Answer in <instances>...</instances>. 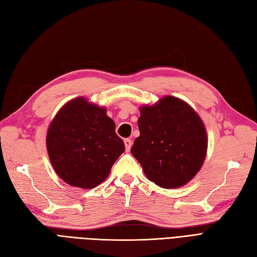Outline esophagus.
Masks as SVG:
<instances>
[{"instance_id":"obj_1","label":"esophagus","mask_w":257,"mask_h":257,"mask_svg":"<svg viewBox=\"0 0 257 257\" xmlns=\"http://www.w3.org/2000/svg\"><path fill=\"white\" fill-rule=\"evenodd\" d=\"M124 145H125L126 151H130L131 147H132V139L131 138H125V139H124Z\"/></svg>"}]
</instances>
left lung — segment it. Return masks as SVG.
<instances>
[{
	"instance_id": "1",
	"label": "left lung",
	"mask_w": 257,
	"mask_h": 257,
	"mask_svg": "<svg viewBox=\"0 0 257 257\" xmlns=\"http://www.w3.org/2000/svg\"><path fill=\"white\" fill-rule=\"evenodd\" d=\"M141 132L131 152L150 181L164 189L188 183L203 165L207 134L203 121L183 100L163 97L141 108Z\"/></svg>"
}]
</instances>
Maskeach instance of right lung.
I'll return each instance as SVG.
<instances>
[{
  "label": "right lung",
  "instance_id": "1",
  "mask_svg": "<svg viewBox=\"0 0 257 257\" xmlns=\"http://www.w3.org/2000/svg\"><path fill=\"white\" fill-rule=\"evenodd\" d=\"M51 164L67 184L93 189L103 182L125 150L105 108L78 97L61 108L47 134Z\"/></svg>",
  "mask_w": 257,
  "mask_h": 257
}]
</instances>
